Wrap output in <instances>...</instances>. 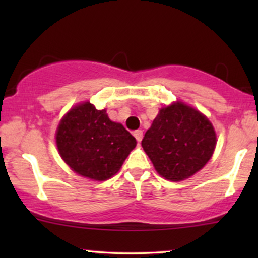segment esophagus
I'll list each match as a JSON object with an SVG mask.
<instances>
[{
  "label": "esophagus",
  "mask_w": 258,
  "mask_h": 258,
  "mask_svg": "<svg viewBox=\"0 0 258 258\" xmlns=\"http://www.w3.org/2000/svg\"><path fill=\"white\" fill-rule=\"evenodd\" d=\"M135 137H136V139H137L138 143H141V141H142V139H143V132H142V131H136L135 132Z\"/></svg>",
  "instance_id": "obj_1"
}]
</instances>
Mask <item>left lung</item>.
<instances>
[{"instance_id": "left-lung-1", "label": "left lung", "mask_w": 258, "mask_h": 258, "mask_svg": "<svg viewBox=\"0 0 258 258\" xmlns=\"http://www.w3.org/2000/svg\"><path fill=\"white\" fill-rule=\"evenodd\" d=\"M142 147L160 176L179 182L197 173L211 159L216 132L205 115L177 102L160 109Z\"/></svg>"}]
</instances>
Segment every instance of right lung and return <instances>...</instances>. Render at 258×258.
Returning <instances> with one entry per match:
<instances>
[{"label": "right lung", "mask_w": 258, "mask_h": 258, "mask_svg": "<svg viewBox=\"0 0 258 258\" xmlns=\"http://www.w3.org/2000/svg\"><path fill=\"white\" fill-rule=\"evenodd\" d=\"M58 152L74 172L94 180L117 173L136 138L121 123L108 117L90 102L74 106L65 114L55 133Z\"/></svg>", "instance_id": "1"}]
</instances>
